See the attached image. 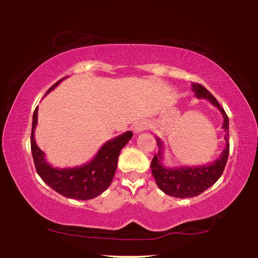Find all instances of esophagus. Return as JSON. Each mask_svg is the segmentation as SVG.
Segmentation results:
<instances>
[{
	"label": "esophagus",
	"mask_w": 258,
	"mask_h": 258,
	"mask_svg": "<svg viewBox=\"0 0 258 258\" xmlns=\"http://www.w3.org/2000/svg\"><path fill=\"white\" fill-rule=\"evenodd\" d=\"M147 127H148V125L145 123V121H140V123L135 124L133 131H134L135 133H141V132H143V131H145Z\"/></svg>",
	"instance_id": "34e87169"
}]
</instances>
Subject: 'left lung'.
Here are the masks:
<instances>
[{
    "mask_svg": "<svg viewBox=\"0 0 258 258\" xmlns=\"http://www.w3.org/2000/svg\"><path fill=\"white\" fill-rule=\"evenodd\" d=\"M192 91L198 99H206L214 106L217 107L223 116L222 128L225 131V148L221 152V156L213 163L203 166H180V167L167 168L163 164V142L159 138H156L158 145V154L155 155L151 161V172L159 189L166 195L175 198H192L196 197L211 187L223 174L224 167L229 157V118L224 109L220 106L217 100L209 91L200 84L192 83Z\"/></svg>",
    "mask_w": 258,
    "mask_h": 258,
    "instance_id": "left-lung-1",
    "label": "left lung"
}]
</instances>
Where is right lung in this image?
<instances>
[{
	"mask_svg": "<svg viewBox=\"0 0 258 258\" xmlns=\"http://www.w3.org/2000/svg\"><path fill=\"white\" fill-rule=\"evenodd\" d=\"M66 77H63L64 80ZM56 82L51 86L46 94L58 86ZM37 107L33 115L32 135H30V148L37 174L47 185L61 196L71 199L89 200L98 197L111 184L117 168V160L120 150L133 137L131 131L118 137L109 140L100 148L92 160L76 167L59 168L47 163L45 155L35 142V128L37 125Z\"/></svg>",
	"mask_w": 258,
	"mask_h": 258,
	"instance_id": "add662e5",
	"label": "right lung"
}]
</instances>
